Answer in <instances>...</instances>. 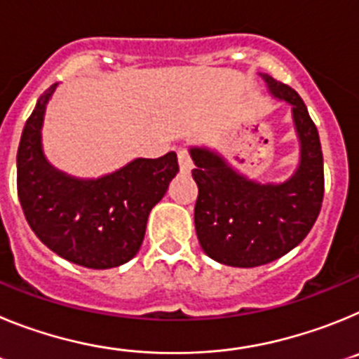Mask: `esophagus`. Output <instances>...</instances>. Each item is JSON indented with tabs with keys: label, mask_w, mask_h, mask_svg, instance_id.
Listing matches in <instances>:
<instances>
[{
	"label": "esophagus",
	"mask_w": 359,
	"mask_h": 359,
	"mask_svg": "<svg viewBox=\"0 0 359 359\" xmlns=\"http://www.w3.org/2000/svg\"><path fill=\"white\" fill-rule=\"evenodd\" d=\"M177 161H180V169H182V172H190V169H192V161H190L187 149L182 147L177 151Z\"/></svg>",
	"instance_id": "obj_1"
}]
</instances>
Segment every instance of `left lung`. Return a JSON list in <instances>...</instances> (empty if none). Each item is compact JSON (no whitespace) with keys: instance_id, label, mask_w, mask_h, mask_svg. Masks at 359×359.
<instances>
[{"instance_id":"left-lung-1","label":"left lung","mask_w":359,"mask_h":359,"mask_svg":"<svg viewBox=\"0 0 359 359\" xmlns=\"http://www.w3.org/2000/svg\"><path fill=\"white\" fill-rule=\"evenodd\" d=\"M271 97L291 106L300 142L298 167L286 182L259 183L241 174L217 151L190 147L198 183L196 233L203 252L221 264L255 268L277 261L306 239L323 199L320 136L300 95L261 73Z\"/></svg>"}]
</instances>
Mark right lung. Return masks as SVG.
Listing matches in <instances>:
<instances>
[{
    "mask_svg": "<svg viewBox=\"0 0 359 359\" xmlns=\"http://www.w3.org/2000/svg\"><path fill=\"white\" fill-rule=\"evenodd\" d=\"M50 86L32 111L18 149V196L25 217L52 252L91 269L126 264L138 253L152 207L176 176V152L136 158L106 176L84 180L55 169L43 152Z\"/></svg>",
    "mask_w": 359,
    "mask_h": 359,
    "instance_id": "add662e5",
    "label": "right lung"
}]
</instances>
